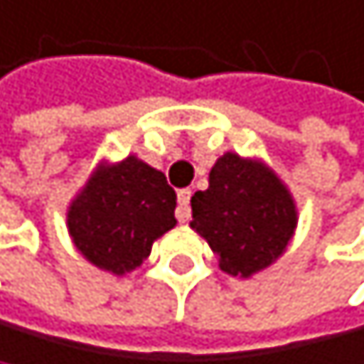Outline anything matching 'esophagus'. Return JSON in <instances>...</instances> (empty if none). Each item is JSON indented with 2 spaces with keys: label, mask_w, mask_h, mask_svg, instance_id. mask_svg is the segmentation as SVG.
I'll return each mask as SVG.
<instances>
[{
  "label": "esophagus",
  "mask_w": 364,
  "mask_h": 364,
  "mask_svg": "<svg viewBox=\"0 0 364 364\" xmlns=\"http://www.w3.org/2000/svg\"><path fill=\"white\" fill-rule=\"evenodd\" d=\"M190 190L183 188V190H178V206H176V218L178 223H188L190 218Z\"/></svg>",
  "instance_id": "esophagus-1"
}]
</instances>
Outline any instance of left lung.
Here are the masks:
<instances>
[{
	"mask_svg": "<svg viewBox=\"0 0 364 364\" xmlns=\"http://www.w3.org/2000/svg\"><path fill=\"white\" fill-rule=\"evenodd\" d=\"M193 228L230 277L251 279L286 253L297 230V202L283 178L260 158L223 153L209 188L190 200Z\"/></svg>",
	"mask_w": 364,
	"mask_h": 364,
	"instance_id": "8db88e82",
	"label": "left lung"
}]
</instances>
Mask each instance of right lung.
I'll list each match as a JSON object with an SVG mask.
<instances>
[{
	"mask_svg": "<svg viewBox=\"0 0 364 364\" xmlns=\"http://www.w3.org/2000/svg\"><path fill=\"white\" fill-rule=\"evenodd\" d=\"M174 209L176 193L162 171L129 153L95 164L67 206V230L87 262L125 277L176 225Z\"/></svg>",
	"mask_w": 364,
	"mask_h": 364,
	"instance_id": "right-lung-1",
	"label": "right lung"
}]
</instances>
